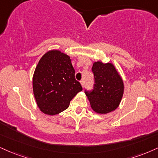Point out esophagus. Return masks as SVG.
<instances>
[{
	"label": "esophagus",
	"mask_w": 158,
	"mask_h": 158,
	"mask_svg": "<svg viewBox=\"0 0 158 158\" xmlns=\"http://www.w3.org/2000/svg\"><path fill=\"white\" fill-rule=\"evenodd\" d=\"M81 85H82V87L83 88V87H84V81H81Z\"/></svg>",
	"instance_id": "1"
}]
</instances>
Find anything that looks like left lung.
Masks as SVG:
<instances>
[{
    "mask_svg": "<svg viewBox=\"0 0 158 158\" xmlns=\"http://www.w3.org/2000/svg\"><path fill=\"white\" fill-rule=\"evenodd\" d=\"M92 72L94 75V88L85 91V95L95 113L106 114L119 106L124 94V84L122 76L112 63L95 61Z\"/></svg>",
    "mask_w": 158,
    "mask_h": 158,
    "instance_id": "1",
    "label": "left lung"
}]
</instances>
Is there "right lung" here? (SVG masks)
Returning a JSON list of instances; mask_svg holds the SVG:
<instances>
[{
    "label": "right lung",
    "mask_w": 158,
    "mask_h": 158,
    "mask_svg": "<svg viewBox=\"0 0 158 158\" xmlns=\"http://www.w3.org/2000/svg\"><path fill=\"white\" fill-rule=\"evenodd\" d=\"M82 89L75 80L69 56L58 50H50L42 56L33 75V91L43 114L55 116L65 110Z\"/></svg>",
    "instance_id": "1"
}]
</instances>
